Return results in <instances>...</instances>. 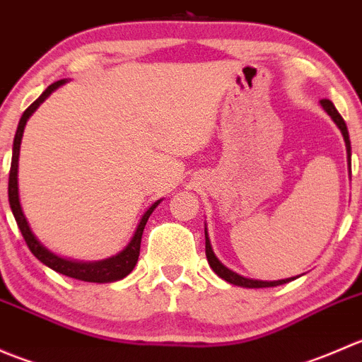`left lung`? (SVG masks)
I'll return each instance as SVG.
<instances>
[{
  "mask_svg": "<svg viewBox=\"0 0 362 362\" xmlns=\"http://www.w3.org/2000/svg\"><path fill=\"white\" fill-rule=\"evenodd\" d=\"M320 107L324 108V112H326L327 115L331 117V120H333V122L338 126V129L341 131L343 140H345V147H346V159H349V168H350V156H352V154H350V138H349V129H346L345 120H343V117L339 115L337 108H334V105L331 103L329 100H322V101H320ZM204 250H206L208 264H210V268L214 269L215 275H218L222 280H226V282L233 284V286L249 287V289H261V287L282 286V284H287V282H291V280H294V276H291V279H284V280H273V282H268V280H254V279H247V276L238 275V273H236V272L229 269L228 266H224L221 261H218V257H217V255H215L214 249H211L210 238H208L206 226H204Z\"/></svg>",
  "mask_w": 362,
  "mask_h": 362,
  "instance_id": "obj_1",
  "label": "left lung"
}]
</instances>
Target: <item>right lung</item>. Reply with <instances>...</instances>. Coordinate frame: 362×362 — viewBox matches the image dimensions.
<instances>
[{"mask_svg":"<svg viewBox=\"0 0 362 362\" xmlns=\"http://www.w3.org/2000/svg\"><path fill=\"white\" fill-rule=\"evenodd\" d=\"M68 80H57L52 86L47 87L42 93V96L35 101V103L29 105L25 108L19 120V126H17L16 138H13V148H12V166H10V178H8V202L10 208H12V214L16 217L17 226H19L21 233H23L25 243H28L29 250L33 252L36 259L40 262H43L45 266H49L54 272L61 273V275L71 276V279L83 280V282H94V284H108V282H117V280H122L124 276L129 275L133 272V268L138 262V255H140V243H141V235H144L145 224H147L148 217L154 211V208L163 202L158 199L144 215H141L140 222L136 226V231H134L131 242L124 247L119 254L112 255V257L101 259V261H75V259H66L61 257V255L54 254L52 250L47 249L36 235L33 233L31 226H29L28 218H25L23 206H21V198H19V154H21V141H23L24 127L28 122L29 117L36 112V108L50 96L56 89H59L61 86H64Z\"/></svg>","mask_w":362,"mask_h":362,"instance_id":"add662e5","label":"right lung"}]
</instances>
